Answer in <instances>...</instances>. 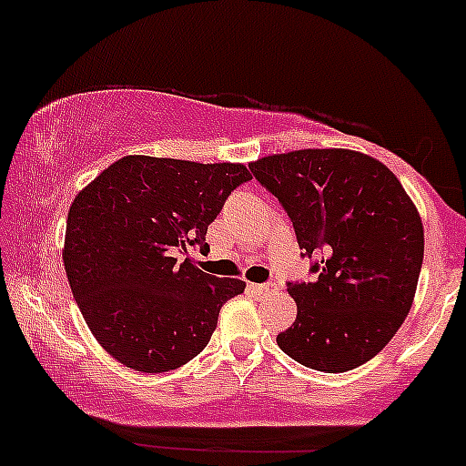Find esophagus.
Instances as JSON below:
<instances>
[{
    "mask_svg": "<svg viewBox=\"0 0 466 466\" xmlns=\"http://www.w3.org/2000/svg\"><path fill=\"white\" fill-rule=\"evenodd\" d=\"M249 289L254 293H269V291H274L276 285H271V282H267V285H254V282H251Z\"/></svg>",
    "mask_w": 466,
    "mask_h": 466,
    "instance_id": "obj_1",
    "label": "esophagus"
}]
</instances>
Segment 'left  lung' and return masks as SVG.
I'll list each match as a JSON object with an SVG mask.
<instances>
[{
  "label": "left lung",
  "instance_id": "1",
  "mask_svg": "<svg viewBox=\"0 0 466 466\" xmlns=\"http://www.w3.org/2000/svg\"><path fill=\"white\" fill-rule=\"evenodd\" d=\"M293 221L313 282H289L298 315L276 337L291 360L346 372L397 335L414 302L425 234L397 175L350 148H300L249 164Z\"/></svg>",
  "mask_w": 466,
  "mask_h": 466
}]
</instances>
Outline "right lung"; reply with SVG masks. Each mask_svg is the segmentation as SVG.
Here are the masks:
<instances>
[{
  "label": "right lung",
  "mask_w": 466,
  "mask_h": 466,
  "mask_svg": "<svg viewBox=\"0 0 466 466\" xmlns=\"http://www.w3.org/2000/svg\"><path fill=\"white\" fill-rule=\"evenodd\" d=\"M245 164L127 155L74 197L63 263L85 322L122 366L168 372L206 349L218 311L245 291L175 251L203 243Z\"/></svg>",
  "instance_id": "1"
}]
</instances>
